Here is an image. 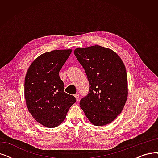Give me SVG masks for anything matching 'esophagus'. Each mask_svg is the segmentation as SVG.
I'll return each instance as SVG.
<instances>
[{"label":"esophagus","instance_id":"obj_1","mask_svg":"<svg viewBox=\"0 0 158 158\" xmlns=\"http://www.w3.org/2000/svg\"><path fill=\"white\" fill-rule=\"evenodd\" d=\"M74 97H75V99H76V101H78L79 100V94H75L74 95Z\"/></svg>","mask_w":158,"mask_h":158}]
</instances>
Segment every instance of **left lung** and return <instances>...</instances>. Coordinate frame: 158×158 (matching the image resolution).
<instances>
[{
    "mask_svg": "<svg viewBox=\"0 0 158 158\" xmlns=\"http://www.w3.org/2000/svg\"><path fill=\"white\" fill-rule=\"evenodd\" d=\"M74 54L85 70L90 83L80 106L95 126L110 123L119 115L128 96L127 71L118 55L99 45L77 48Z\"/></svg>",
    "mask_w": 158,
    "mask_h": 158,
    "instance_id": "left-lung-1",
    "label": "left lung"
}]
</instances>
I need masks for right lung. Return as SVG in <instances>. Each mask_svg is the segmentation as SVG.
<instances>
[{"mask_svg":"<svg viewBox=\"0 0 158 158\" xmlns=\"http://www.w3.org/2000/svg\"><path fill=\"white\" fill-rule=\"evenodd\" d=\"M72 50H53L40 55L30 66L24 81V97L29 112L48 128L59 126L76 99L64 92L59 71Z\"/></svg>","mask_w":158,"mask_h":158,"instance_id":"add662e5","label":"right lung"}]
</instances>
